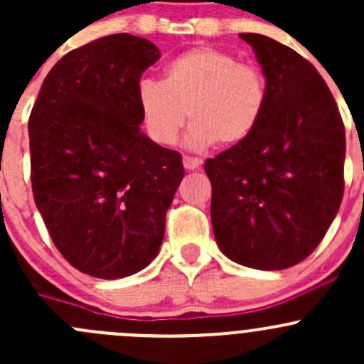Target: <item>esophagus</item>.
Segmentation results:
<instances>
[{
	"mask_svg": "<svg viewBox=\"0 0 364 364\" xmlns=\"http://www.w3.org/2000/svg\"><path fill=\"white\" fill-rule=\"evenodd\" d=\"M200 165H203V161L199 159H193V156H183V167H185L186 171H197Z\"/></svg>",
	"mask_w": 364,
	"mask_h": 364,
	"instance_id": "1",
	"label": "esophagus"
}]
</instances>
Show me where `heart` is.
Instances as JSON below:
<instances>
[{
	"instance_id": "heart-1",
	"label": "heart",
	"mask_w": 364,
	"mask_h": 364,
	"mask_svg": "<svg viewBox=\"0 0 364 364\" xmlns=\"http://www.w3.org/2000/svg\"><path fill=\"white\" fill-rule=\"evenodd\" d=\"M267 105V80L257 65L216 47H196L165 67L164 82L142 80L137 107L153 142L171 146L183 127L188 144L234 148L252 137Z\"/></svg>"
}]
</instances>
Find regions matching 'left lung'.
Here are the masks:
<instances>
[{
    "label": "left lung",
    "instance_id": "1",
    "mask_svg": "<svg viewBox=\"0 0 364 364\" xmlns=\"http://www.w3.org/2000/svg\"><path fill=\"white\" fill-rule=\"evenodd\" d=\"M267 80V105L243 144L205 160L211 223L220 250L253 269L306 259L343 197L345 128L310 61L257 33H241Z\"/></svg>",
    "mask_w": 364,
    "mask_h": 364
}]
</instances>
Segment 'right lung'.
Listing matches in <instances>:
<instances>
[{"instance_id": "1", "label": "right lung", "mask_w": 364, "mask_h": 364, "mask_svg": "<svg viewBox=\"0 0 364 364\" xmlns=\"http://www.w3.org/2000/svg\"><path fill=\"white\" fill-rule=\"evenodd\" d=\"M160 50L117 33L70 50L28 121L35 204L61 255L95 278L144 269L185 176L181 155L141 132L137 87Z\"/></svg>"}]
</instances>
